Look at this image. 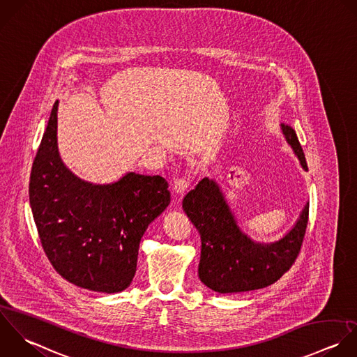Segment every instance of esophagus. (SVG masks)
I'll return each mask as SVG.
<instances>
[{
    "label": "esophagus",
    "mask_w": 357,
    "mask_h": 357,
    "mask_svg": "<svg viewBox=\"0 0 357 357\" xmlns=\"http://www.w3.org/2000/svg\"><path fill=\"white\" fill-rule=\"evenodd\" d=\"M190 185V181L186 179V178H181V179H176L175 183H174V192L176 195H183V192L189 188Z\"/></svg>",
    "instance_id": "esophagus-1"
}]
</instances>
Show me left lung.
Returning a JSON list of instances; mask_svg holds the SVG:
<instances>
[{
  "label": "left lung",
  "mask_w": 357,
  "mask_h": 357,
  "mask_svg": "<svg viewBox=\"0 0 357 357\" xmlns=\"http://www.w3.org/2000/svg\"><path fill=\"white\" fill-rule=\"evenodd\" d=\"M281 130L302 168L307 171L296 132L284 123ZM182 207L202 239L199 278L218 294L261 289L278 281L295 263L309 221L307 203L296 224L280 241L256 242L239 228L220 185L208 178L202 179L185 196Z\"/></svg>",
  "instance_id": "1"
}]
</instances>
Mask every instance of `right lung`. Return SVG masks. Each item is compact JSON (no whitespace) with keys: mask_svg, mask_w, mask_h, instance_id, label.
I'll return each mask as SVG.
<instances>
[{"mask_svg":"<svg viewBox=\"0 0 357 357\" xmlns=\"http://www.w3.org/2000/svg\"><path fill=\"white\" fill-rule=\"evenodd\" d=\"M56 112L58 101L29 183L41 246L70 284L102 294L122 292L135 277L140 239L171 202L168 183L160 175L135 172L107 185L80 179L59 157Z\"/></svg>","mask_w":357,"mask_h":357,"instance_id":"add662e5","label":"right lung"}]
</instances>
